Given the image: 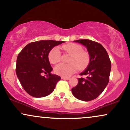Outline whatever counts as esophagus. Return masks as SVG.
Instances as JSON below:
<instances>
[{
  "mask_svg": "<svg viewBox=\"0 0 130 130\" xmlns=\"http://www.w3.org/2000/svg\"><path fill=\"white\" fill-rule=\"evenodd\" d=\"M61 78L62 79H65V80H68L70 79L69 77H63V76H62L61 77Z\"/></svg>",
  "mask_w": 130,
  "mask_h": 130,
  "instance_id": "obj_1",
  "label": "esophagus"
}]
</instances>
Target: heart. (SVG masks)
<instances>
[{
	"label": "heart",
	"mask_w": 130,
	"mask_h": 130,
	"mask_svg": "<svg viewBox=\"0 0 130 130\" xmlns=\"http://www.w3.org/2000/svg\"><path fill=\"white\" fill-rule=\"evenodd\" d=\"M65 53L70 54L69 64L60 63L54 68V72L58 75L68 77L76 71L77 68L84 69L89 63L90 58L87 52L83 51V47L76 43H68L61 46ZM48 59L53 64H56L61 60V53L57 47H55L50 50Z\"/></svg>",
	"instance_id": "b5f03b06"
}]
</instances>
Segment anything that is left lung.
Returning a JSON list of instances; mask_svg holds the SVG:
<instances>
[{"instance_id": "1", "label": "left lung", "mask_w": 130, "mask_h": 130, "mask_svg": "<svg viewBox=\"0 0 130 130\" xmlns=\"http://www.w3.org/2000/svg\"><path fill=\"white\" fill-rule=\"evenodd\" d=\"M74 42L81 43L87 47L90 55V63L79 75L86 77L78 79V83L71 89L76 98L89 101L99 96L109 80L111 62L106 50L100 43L90 40H77Z\"/></svg>"}]
</instances>
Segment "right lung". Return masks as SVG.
Instances as JSON below:
<instances>
[{
	"label": "right lung",
	"mask_w": 130,
	"mask_h": 130,
	"mask_svg": "<svg viewBox=\"0 0 130 130\" xmlns=\"http://www.w3.org/2000/svg\"><path fill=\"white\" fill-rule=\"evenodd\" d=\"M62 41L40 40L30 43L18 54L16 73L21 84L31 96L41 98L54 90L60 77L52 74L53 68L48 59L49 52ZM43 73L47 74L46 77Z\"/></svg>",
	"instance_id": "obj_1"
}]
</instances>
